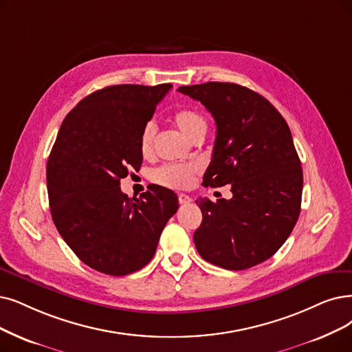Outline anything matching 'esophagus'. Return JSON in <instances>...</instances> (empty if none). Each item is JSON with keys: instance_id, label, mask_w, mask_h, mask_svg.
<instances>
[{"instance_id": "esophagus-1", "label": "esophagus", "mask_w": 352, "mask_h": 352, "mask_svg": "<svg viewBox=\"0 0 352 352\" xmlns=\"http://www.w3.org/2000/svg\"><path fill=\"white\" fill-rule=\"evenodd\" d=\"M192 201V198L189 195H185V193H179V204L185 205V204H189Z\"/></svg>"}]
</instances>
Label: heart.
<instances>
[{
	"label": "heart",
	"instance_id": "heart-1",
	"mask_svg": "<svg viewBox=\"0 0 352 352\" xmlns=\"http://www.w3.org/2000/svg\"><path fill=\"white\" fill-rule=\"evenodd\" d=\"M173 122L180 133L189 140H196L198 137L205 135L206 133V121L205 118L193 109H180L173 116ZM154 137H156V125L153 122L144 124V127L140 131L138 147L142 154L148 156L153 150ZM198 172V167L195 164H163L153 172V180L157 184L168 188L182 189L192 184L195 173Z\"/></svg>",
	"mask_w": 352,
	"mask_h": 352
}]
</instances>
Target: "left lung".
<instances>
[{
    "label": "left lung",
    "instance_id": "1",
    "mask_svg": "<svg viewBox=\"0 0 352 352\" xmlns=\"http://www.w3.org/2000/svg\"><path fill=\"white\" fill-rule=\"evenodd\" d=\"M212 114L217 137L205 186L231 185L232 198L196 199L201 257L227 270L257 265L285 244L300 214L303 173L289 125L260 94L230 82L180 87Z\"/></svg>",
    "mask_w": 352,
    "mask_h": 352
}]
</instances>
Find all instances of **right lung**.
I'll return each instance as SVG.
<instances>
[{"label": "right lung", "instance_id": "right-lung-1", "mask_svg": "<svg viewBox=\"0 0 352 352\" xmlns=\"http://www.w3.org/2000/svg\"><path fill=\"white\" fill-rule=\"evenodd\" d=\"M172 83L114 85L95 91L69 112L47 160L53 222L80 261L109 276L134 273L153 258L177 196L150 186L140 198L120 180L138 170L140 131Z\"/></svg>", "mask_w": 352, "mask_h": 352}]
</instances>
